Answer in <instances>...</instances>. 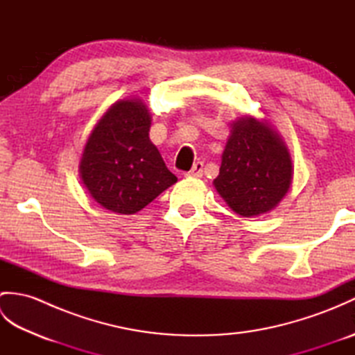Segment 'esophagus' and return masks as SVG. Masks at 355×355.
Masks as SVG:
<instances>
[{"instance_id": "obj_1", "label": "esophagus", "mask_w": 355, "mask_h": 355, "mask_svg": "<svg viewBox=\"0 0 355 355\" xmlns=\"http://www.w3.org/2000/svg\"><path fill=\"white\" fill-rule=\"evenodd\" d=\"M187 175L189 177H193V178H200L202 175V163L201 162H197L193 166L192 169L187 172Z\"/></svg>"}]
</instances>
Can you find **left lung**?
<instances>
[{
    "mask_svg": "<svg viewBox=\"0 0 355 355\" xmlns=\"http://www.w3.org/2000/svg\"><path fill=\"white\" fill-rule=\"evenodd\" d=\"M293 172L282 135L268 120L245 114L230 123L214 186L233 212L252 218L270 212L282 201Z\"/></svg>",
    "mask_w": 355,
    "mask_h": 355,
    "instance_id": "left-lung-1",
    "label": "left lung"
}]
</instances>
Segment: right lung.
I'll return each instance as SVG.
<instances>
[{"mask_svg": "<svg viewBox=\"0 0 355 355\" xmlns=\"http://www.w3.org/2000/svg\"><path fill=\"white\" fill-rule=\"evenodd\" d=\"M148 105L139 97L117 101L89 132L79 175L89 197L119 215H132L177 183L149 139Z\"/></svg>", "mask_w": 355, "mask_h": 355, "instance_id": "add662e5", "label": "right lung"}]
</instances>
